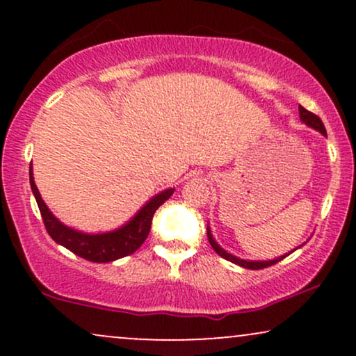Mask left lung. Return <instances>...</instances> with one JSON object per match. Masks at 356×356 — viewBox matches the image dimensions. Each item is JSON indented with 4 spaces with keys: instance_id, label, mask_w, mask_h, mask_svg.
<instances>
[{
    "instance_id": "left-lung-1",
    "label": "left lung",
    "mask_w": 356,
    "mask_h": 356,
    "mask_svg": "<svg viewBox=\"0 0 356 356\" xmlns=\"http://www.w3.org/2000/svg\"><path fill=\"white\" fill-rule=\"evenodd\" d=\"M300 118H301V120H303L305 124L308 125V127H312V129L318 130V132H321L323 136H326V129H325V125H323L321 118L318 117V115H314V113L309 112V110L303 108V107H301V105H300ZM207 238H209V243H211L212 249H214V251L218 252V254H219L220 257H224V259L231 261V263L238 264V266H243V268H246V269H263V268L273 266V264L280 263L281 259H284V257L288 256V254H284V256H281V257H276V259H269V261H246V259H239V257L232 256V254H229V252H227V251H224V249L220 248L218 243H216L214 238H212L209 227H207ZM291 252H293V251H291Z\"/></svg>"
}]
</instances>
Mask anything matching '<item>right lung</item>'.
Masks as SVG:
<instances>
[{
	"instance_id": "right-lung-1",
	"label": "right lung",
	"mask_w": 356,
	"mask_h": 356,
	"mask_svg": "<svg viewBox=\"0 0 356 356\" xmlns=\"http://www.w3.org/2000/svg\"><path fill=\"white\" fill-rule=\"evenodd\" d=\"M30 186L33 191L36 204H38L40 212H42L43 224L47 227L48 234L55 243L61 244L63 248L70 249L76 256L83 259L92 261V263H110V261L120 259V257L132 254L138 248L144 244L150 232V224L155 211L164 204L170 195L174 194V189H165L161 194L154 195L149 202L142 207L140 211L134 216L125 226L118 227L117 231L104 232V234H85V232L75 231L72 227L61 224L55 216L51 214L47 204L43 202L40 195L38 187L33 181V172L30 167Z\"/></svg>"
}]
</instances>
